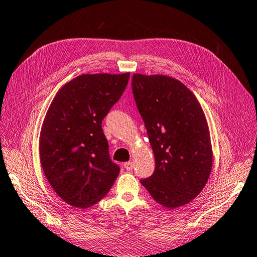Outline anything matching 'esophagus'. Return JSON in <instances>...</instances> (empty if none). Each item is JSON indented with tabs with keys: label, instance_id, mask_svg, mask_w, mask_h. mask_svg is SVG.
Segmentation results:
<instances>
[{
	"label": "esophagus",
	"instance_id": "obj_1",
	"mask_svg": "<svg viewBox=\"0 0 257 257\" xmlns=\"http://www.w3.org/2000/svg\"><path fill=\"white\" fill-rule=\"evenodd\" d=\"M124 168L127 170H133L134 168V164L132 162H128V163H124Z\"/></svg>",
	"mask_w": 257,
	"mask_h": 257
}]
</instances>
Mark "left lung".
<instances>
[{"label": "left lung", "instance_id": "obj_1", "mask_svg": "<svg viewBox=\"0 0 257 257\" xmlns=\"http://www.w3.org/2000/svg\"><path fill=\"white\" fill-rule=\"evenodd\" d=\"M133 92L156 162L154 174L140 183L166 208L188 204L202 192L213 168L202 105L183 82L168 75L135 73Z\"/></svg>", "mask_w": 257, "mask_h": 257}]
</instances>
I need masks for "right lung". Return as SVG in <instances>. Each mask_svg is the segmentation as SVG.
Segmentation results:
<instances>
[{
	"label": "right lung",
	"mask_w": 257,
	"mask_h": 257,
	"mask_svg": "<svg viewBox=\"0 0 257 257\" xmlns=\"http://www.w3.org/2000/svg\"><path fill=\"white\" fill-rule=\"evenodd\" d=\"M129 72L81 74L54 95L39 139L45 178L60 198L77 208L100 202L118 177L102 120L121 97Z\"/></svg>",
	"instance_id": "add662e5"
}]
</instances>
